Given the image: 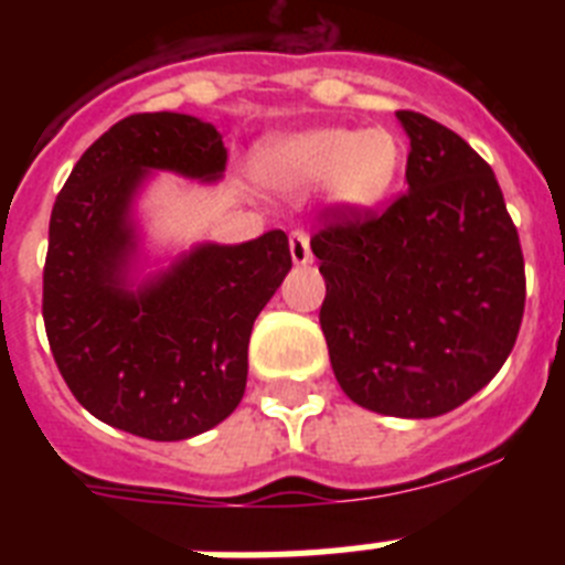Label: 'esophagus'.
I'll use <instances>...</instances> for the list:
<instances>
[{
  "instance_id": "1",
  "label": "esophagus",
  "mask_w": 565,
  "mask_h": 565,
  "mask_svg": "<svg viewBox=\"0 0 565 565\" xmlns=\"http://www.w3.org/2000/svg\"><path fill=\"white\" fill-rule=\"evenodd\" d=\"M288 248H291L294 266H308V263H311V259H313L311 239H308V234L302 232V228L291 232V237H288Z\"/></svg>"
}]
</instances>
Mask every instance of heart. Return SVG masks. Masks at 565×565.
I'll use <instances>...</instances> for the list:
<instances>
[{
	"instance_id": "heart-1",
	"label": "heart",
	"mask_w": 565,
	"mask_h": 565,
	"mask_svg": "<svg viewBox=\"0 0 565 565\" xmlns=\"http://www.w3.org/2000/svg\"><path fill=\"white\" fill-rule=\"evenodd\" d=\"M402 169V141L391 129L317 127L277 135L259 147L254 174L282 194H306L326 183L328 201L342 212L376 209Z\"/></svg>"
}]
</instances>
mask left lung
<instances>
[{"label": "left lung", "mask_w": 565, "mask_h": 565, "mask_svg": "<svg viewBox=\"0 0 565 565\" xmlns=\"http://www.w3.org/2000/svg\"><path fill=\"white\" fill-rule=\"evenodd\" d=\"M407 192L382 214L333 212L311 239L319 326L344 396L436 418L492 382L526 302L518 228L495 172L461 135L402 109Z\"/></svg>", "instance_id": "1"}]
</instances>
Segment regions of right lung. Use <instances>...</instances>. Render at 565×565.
Wrapping results in <instances>:
<instances>
[{"label":"right lung","mask_w":565,"mask_h":565,"mask_svg":"<svg viewBox=\"0 0 565 565\" xmlns=\"http://www.w3.org/2000/svg\"><path fill=\"white\" fill-rule=\"evenodd\" d=\"M223 135L186 113L129 115L73 167L50 214L44 328L64 382L98 422L183 441L234 413L257 313L291 271L286 232L169 252L138 201L158 172L217 183Z\"/></svg>","instance_id":"obj_1"}]
</instances>
